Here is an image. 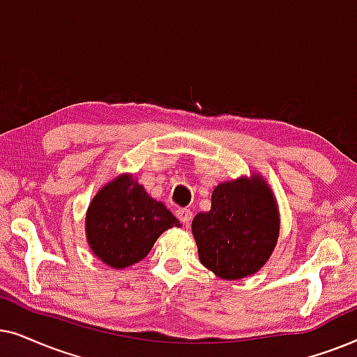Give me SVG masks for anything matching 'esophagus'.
<instances>
[{
  "mask_svg": "<svg viewBox=\"0 0 357 357\" xmlns=\"http://www.w3.org/2000/svg\"><path fill=\"white\" fill-rule=\"evenodd\" d=\"M176 215H178V218L184 223V225H189V223H191V220H192V211H191V208H178V211H176Z\"/></svg>",
  "mask_w": 357,
  "mask_h": 357,
  "instance_id": "esophagus-1",
  "label": "esophagus"
}]
</instances>
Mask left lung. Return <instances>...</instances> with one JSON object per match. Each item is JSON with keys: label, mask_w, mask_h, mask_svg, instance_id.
<instances>
[{"label": "left lung", "mask_w": 357, "mask_h": 357, "mask_svg": "<svg viewBox=\"0 0 357 357\" xmlns=\"http://www.w3.org/2000/svg\"><path fill=\"white\" fill-rule=\"evenodd\" d=\"M279 230L278 201L259 173L217 184L211 211L192 220L199 259L225 281L258 273L278 245Z\"/></svg>", "instance_id": "8db88e82"}]
</instances>
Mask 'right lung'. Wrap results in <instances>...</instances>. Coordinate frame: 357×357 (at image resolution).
I'll return each instance as SVG.
<instances>
[{"label":"right lung","mask_w":357,"mask_h":357,"mask_svg":"<svg viewBox=\"0 0 357 357\" xmlns=\"http://www.w3.org/2000/svg\"><path fill=\"white\" fill-rule=\"evenodd\" d=\"M173 227H181V222L129 173L99 189L84 220L89 248L114 269L144 259L158 236Z\"/></svg>","instance_id":"1"}]
</instances>
